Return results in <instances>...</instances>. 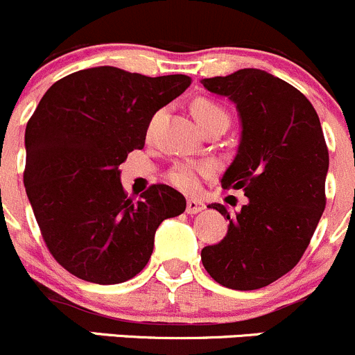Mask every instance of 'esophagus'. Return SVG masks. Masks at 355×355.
<instances>
[{
  "instance_id": "34e87169",
  "label": "esophagus",
  "mask_w": 355,
  "mask_h": 355,
  "mask_svg": "<svg viewBox=\"0 0 355 355\" xmlns=\"http://www.w3.org/2000/svg\"><path fill=\"white\" fill-rule=\"evenodd\" d=\"M202 210H205V203L200 202V200H188L186 202V212L188 214H198L202 212Z\"/></svg>"
}]
</instances>
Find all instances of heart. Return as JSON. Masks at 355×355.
Returning <instances> with one entry per match:
<instances>
[{
  "mask_svg": "<svg viewBox=\"0 0 355 355\" xmlns=\"http://www.w3.org/2000/svg\"><path fill=\"white\" fill-rule=\"evenodd\" d=\"M191 112L202 129L214 121L227 122L226 110L209 98H198L193 101ZM212 174L214 166L209 162H179L167 173V181L182 191L193 193L198 189L200 178H210Z\"/></svg>",
  "mask_w": 355,
  "mask_h": 355,
  "instance_id": "obj_1",
  "label": "heart"
}]
</instances>
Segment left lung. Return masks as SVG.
<instances>
[{"label":"left lung","instance_id":"obj_1","mask_svg":"<svg viewBox=\"0 0 355 355\" xmlns=\"http://www.w3.org/2000/svg\"><path fill=\"white\" fill-rule=\"evenodd\" d=\"M202 84L240 112V146L220 184L248 198L234 216L209 205L230 226L202 250L203 268L226 288L257 290L292 271L311 243L326 207L328 146L311 101L272 73L241 69Z\"/></svg>","mask_w":355,"mask_h":355}]
</instances>
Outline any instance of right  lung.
<instances>
[{"instance_id": "right-lung-1", "label": "right lung", "mask_w": 355, "mask_h": 355, "mask_svg": "<svg viewBox=\"0 0 355 355\" xmlns=\"http://www.w3.org/2000/svg\"><path fill=\"white\" fill-rule=\"evenodd\" d=\"M189 84L181 73L94 67L41 98L26 128L24 184L48 250L70 275L98 285L135 278L160 223L184 212V196L167 184L128 196L119 166L145 146L153 114Z\"/></svg>"}]
</instances>
